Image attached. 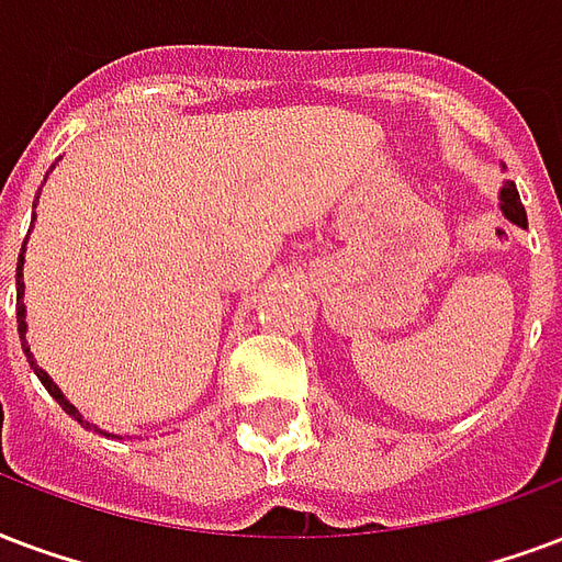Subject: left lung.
Segmentation results:
<instances>
[{"label": "left lung", "instance_id": "8db88e82", "mask_svg": "<svg viewBox=\"0 0 562 562\" xmlns=\"http://www.w3.org/2000/svg\"><path fill=\"white\" fill-rule=\"evenodd\" d=\"M497 201H501V213H504L513 225L527 227V213H525V206H521V198H518V189L513 180H504Z\"/></svg>", "mask_w": 562, "mask_h": 562}]
</instances>
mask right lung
I'll return each instance as SVG.
<instances>
[{"label":"right lung","mask_w":562,"mask_h":562,"mask_svg":"<svg viewBox=\"0 0 562 562\" xmlns=\"http://www.w3.org/2000/svg\"><path fill=\"white\" fill-rule=\"evenodd\" d=\"M53 168H56V162L49 166V171H53ZM49 171H46V175H49ZM44 183H46V180H44ZM37 195H41V189H37ZM37 195H35V204H37ZM32 222H35V216H32ZM23 263H25V243H23V248H20V257H16V331H20V340H23V352H25V358H29V367L35 370V376L41 379V385L49 391V396L56 400L58 406L65 408L67 415L74 417V420H79V426H86V429H94V432H100V436H105V438H121V436H109V432H105V429H100L97 424H88L86 417L79 415V408H76L65 394H61V387L53 382V376H49L46 370H41V367H37L35 356H32V349H29V340H25V331H29V326H25V305H23V296H25Z\"/></svg>","instance_id":"obj_1"}]
</instances>
